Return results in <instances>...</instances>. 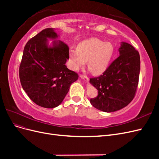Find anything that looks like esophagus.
Here are the masks:
<instances>
[{
	"label": "esophagus",
	"mask_w": 159,
	"mask_h": 159,
	"mask_svg": "<svg viewBox=\"0 0 159 159\" xmlns=\"http://www.w3.org/2000/svg\"><path fill=\"white\" fill-rule=\"evenodd\" d=\"M80 78L81 80H84L85 82H88L89 79L87 76H85V75H80Z\"/></svg>",
	"instance_id": "1"
}]
</instances>
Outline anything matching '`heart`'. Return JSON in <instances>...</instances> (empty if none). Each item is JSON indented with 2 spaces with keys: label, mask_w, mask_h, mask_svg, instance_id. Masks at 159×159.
<instances>
[{
  "label": "heart",
  "mask_w": 159,
  "mask_h": 159,
  "mask_svg": "<svg viewBox=\"0 0 159 159\" xmlns=\"http://www.w3.org/2000/svg\"><path fill=\"white\" fill-rule=\"evenodd\" d=\"M115 53L112 43L92 38L81 42L77 49L69 50L71 68L77 71L88 61L89 69L95 75L103 74L109 67Z\"/></svg>",
  "instance_id": "heart-1"
}]
</instances>
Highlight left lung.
I'll list each match as a JSON object with an SVG mask.
<instances>
[{
  "label": "left lung",
  "instance_id": "left-lung-1",
  "mask_svg": "<svg viewBox=\"0 0 159 159\" xmlns=\"http://www.w3.org/2000/svg\"><path fill=\"white\" fill-rule=\"evenodd\" d=\"M119 56L90 84L98 90L97 98L90 99L94 107L103 112L120 110L131 102L135 95L140 73V56L131 44L121 42Z\"/></svg>",
  "mask_w": 159,
  "mask_h": 159
}]
</instances>
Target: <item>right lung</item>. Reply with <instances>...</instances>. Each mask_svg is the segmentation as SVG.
<instances>
[{"label":"right lung","instance_id":"1","mask_svg":"<svg viewBox=\"0 0 159 159\" xmlns=\"http://www.w3.org/2000/svg\"><path fill=\"white\" fill-rule=\"evenodd\" d=\"M59 37L54 28H46L31 38L19 68L23 89L33 102L45 108L60 105L79 77L66 66L69 48ZM48 39L53 40L51 44Z\"/></svg>","mask_w":159,"mask_h":159}]
</instances>
